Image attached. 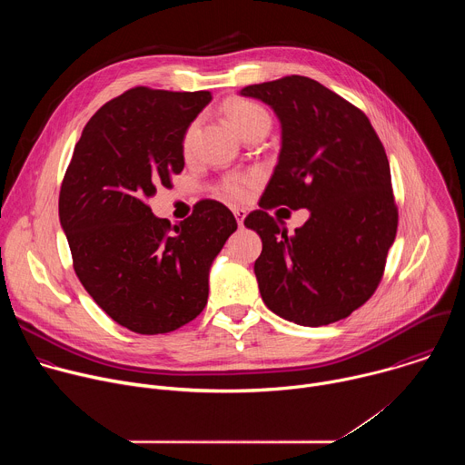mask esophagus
<instances>
[{
  "label": "esophagus",
  "instance_id": "esophagus-1",
  "mask_svg": "<svg viewBox=\"0 0 465 465\" xmlns=\"http://www.w3.org/2000/svg\"><path fill=\"white\" fill-rule=\"evenodd\" d=\"M233 215H235V219H237V224H239V228H242V226H244V217H246V212H244L242 208H233Z\"/></svg>",
  "mask_w": 465,
  "mask_h": 465
}]
</instances>
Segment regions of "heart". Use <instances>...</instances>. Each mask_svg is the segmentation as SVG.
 Here are the masks:
<instances>
[{
	"mask_svg": "<svg viewBox=\"0 0 465 465\" xmlns=\"http://www.w3.org/2000/svg\"><path fill=\"white\" fill-rule=\"evenodd\" d=\"M226 115L230 123L237 128L241 136L248 134V132L255 126H269L271 128V114L264 110L261 104L248 101V99H237L232 101L226 106ZM198 132V121H193L182 136V153L183 156H189L194 149V140ZM261 183V176L257 173H235L228 174L221 180L217 185V193L226 198V201L233 203H244L252 196L255 187Z\"/></svg>",
	"mask_w": 465,
	"mask_h": 465,
	"instance_id": "obj_1",
	"label": "heart"
}]
</instances>
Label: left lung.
Wrapping results in <instances>:
<instances>
[{
  "instance_id": "left-lung-1",
  "label": "left lung",
  "mask_w": 465,
  "mask_h": 465,
  "mask_svg": "<svg viewBox=\"0 0 465 465\" xmlns=\"http://www.w3.org/2000/svg\"><path fill=\"white\" fill-rule=\"evenodd\" d=\"M282 121L283 143L261 210L244 226L262 252L253 272L261 298L278 316L309 327L350 316L377 291L397 233L390 163L368 115L323 84L289 75L252 84ZM307 207L294 234L268 212Z\"/></svg>"
}]
</instances>
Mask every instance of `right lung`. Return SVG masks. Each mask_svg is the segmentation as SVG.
Returning <instances> with one entry per match:
<instances>
[{"label": "right lung", "mask_w": 465, "mask_h": 465, "mask_svg": "<svg viewBox=\"0 0 465 465\" xmlns=\"http://www.w3.org/2000/svg\"><path fill=\"white\" fill-rule=\"evenodd\" d=\"M210 101L206 90L130 88L92 115L65 169L58 217L74 271L132 333H171L201 314L212 261L237 230L233 213L208 198L174 226L149 206L182 173V136Z\"/></svg>", "instance_id": "1"}]
</instances>
